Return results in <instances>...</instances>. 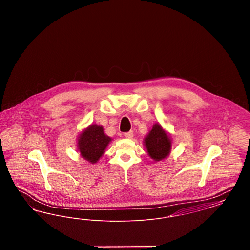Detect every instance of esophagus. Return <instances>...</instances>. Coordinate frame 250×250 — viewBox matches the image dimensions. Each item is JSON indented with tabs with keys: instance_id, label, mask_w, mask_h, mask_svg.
<instances>
[{
	"instance_id": "1",
	"label": "esophagus",
	"mask_w": 250,
	"mask_h": 250,
	"mask_svg": "<svg viewBox=\"0 0 250 250\" xmlns=\"http://www.w3.org/2000/svg\"><path fill=\"white\" fill-rule=\"evenodd\" d=\"M133 136H134L133 131H129V132L125 133V138H127V139H132V138H133Z\"/></svg>"
}]
</instances>
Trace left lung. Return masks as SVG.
<instances>
[{
    "label": "left lung",
    "mask_w": 250,
    "mask_h": 250,
    "mask_svg": "<svg viewBox=\"0 0 250 250\" xmlns=\"http://www.w3.org/2000/svg\"><path fill=\"white\" fill-rule=\"evenodd\" d=\"M144 145L148 155L155 161H161L167 157L171 150V139L159 124H155L152 130L144 139Z\"/></svg>",
    "instance_id": "1"
}]
</instances>
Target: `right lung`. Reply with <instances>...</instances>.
<instances>
[{"label":"right lung","instance_id":"1","mask_svg":"<svg viewBox=\"0 0 250 250\" xmlns=\"http://www.w3.org/2000/svg\"><path fill=\"white\" fill-rule=\"evenodd\" d=\"M111 138L107 136L101 125H91L79 136L78 149L85 160L96 163L105 153Z\"/></svg>","mask_w":250,"mask_h":250}]
</instances>
